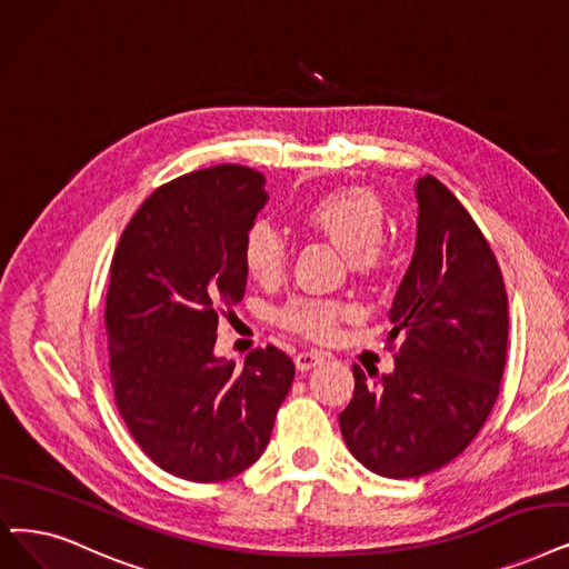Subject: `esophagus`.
Segmentation results:
<instances>
[{
  "label": "esophagus",
  "mask_w": 569,
  "mask_h": 569,
  "mask_svg": "<svg viewBox=\"0 0 569 569\" xmlns=\"http://www.w3.org/2000/svg\"><path fill=\"white\" fill-rule=\"evenodd\" d=\"M322 361H325V355H320V352H299L297 357H293V363H297L299 371H310Z\"/></svg>",
  "instance_id": "34e87169"
}]
</instances>
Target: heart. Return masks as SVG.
<instances>
[{
	"label": "heart",
	"mask_w": 569,
	"mask_h": 569,
	"mask_svg": "<svg viewBox=\"0 0 569 569\" xmlns=\"http://www.w3.org/2000/svg\"><path fill=\"white\" fill-rule=\"evenodd\" d=\"M299 221L343 249L348 266L361 276H373L390 261L392 247L382 233L385 206L367 187H338L320 193L299 212ZM240 257L254 280L278 282L284 276L289 252L276 226L254 221L242 238ZM350 315L352 308L340 301L293 297L278 310V322L289 331L325 340Z\"/></svg>",
	"instance_id": "obj_1"
}]
</instances>
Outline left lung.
I'll return each instance as SVG.
<instances>
[{
  "instance_id": "1",
  "label": "left lung",
  "mask_w": 569,
  "mask_h": 569,
  "mask_svg": "<svg viewBox=\"0 0 569 569\" xmlns=\"http://www.w3.org/2000/svg\"><path fill=\"white\" fill-rule=\"evenodd\" d=\"M418 240L390 310L395 371L357 363L338 416L352 456L385 479H418L456 460L479 435L507 363L502 270L479 226L437 177L418 179Z\"/></svg>"
}]
</instances>
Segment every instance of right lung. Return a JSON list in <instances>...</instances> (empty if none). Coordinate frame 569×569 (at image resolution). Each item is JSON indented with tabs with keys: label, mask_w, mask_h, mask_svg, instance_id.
I'll use <instances>...</instances> for the list:
<instances>
[{
	"label": "right lung",
	"mask_w": 569,
	"mask_h": 569,
	"mask_svg": "<svg viewBox=\"0 0 569 569\" xmlns=\"http://www.w3.org/2000/svg\"><path fill=\"white\" fill-rule=\"evenodd\" d=\"M266 179L217 166L158 187L111 259L104 327L119 416L144 456L177 479L229 481L270 441L293 361L276 346L244 367L214 357L219 317L242 301L240 247Z\"/></svg>",
	"instance_id": "obj_1"
}]
</instances>
